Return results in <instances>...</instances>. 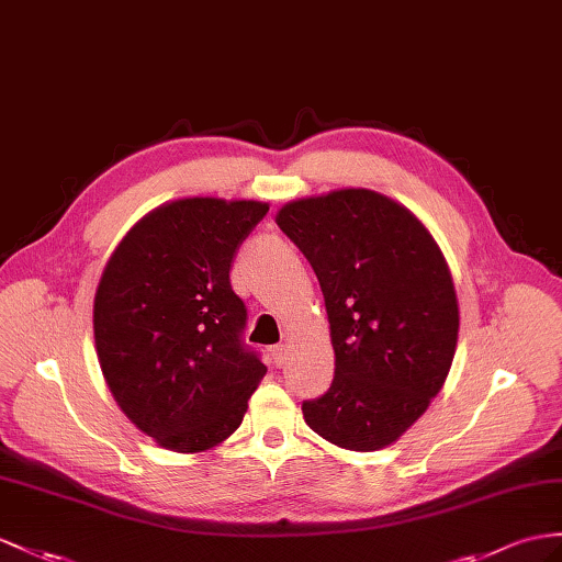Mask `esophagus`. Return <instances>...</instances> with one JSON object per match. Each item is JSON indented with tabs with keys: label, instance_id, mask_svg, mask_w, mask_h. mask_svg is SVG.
Returning <instances> with one entry per match:
<instances>
[{
	"label": "esophagus",
	"instance_id": "esophagus-1",
	"mask_svg": "<svg viewBox=\"0 0 562 562\" xmlns=\"http://www.w3.org/2000/svg\"><path fill=\"white\" fill-rule=\"evenodd\" d=\"M271 358H273V364L281 367L285 360H289V344H279L271 348Z\"/></svg>",
	"mask_w": 562,
	"mask_h": 562
}]
</instances>
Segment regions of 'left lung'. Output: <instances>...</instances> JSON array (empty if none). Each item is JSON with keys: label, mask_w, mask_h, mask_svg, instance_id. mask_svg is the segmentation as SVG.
<instances>
[{"label": "left lung", "mask_w": 562, "mask_h": 562, "mask_svg": "<svg viewBox=\"0 0 562 562\" xmlns=\"http://www.w3.org/2000/svg\"><path fill=\"white\" fill-rule=\"evenodd\" d=\"M277 224L317 273L334 381L303 417L346 450L386 448L427 413L456 358L453 277L429 228L386 195L340 188L285 202Z\"/></svg>", "instance_id": "1"}]
</instances>
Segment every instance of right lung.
I'll list each match as a JSON object with an SVG mask.
<instances>
[{"mask_svg":"<svg viewBox=\"0 0 562 562\" xmlns=\"http://www.w3.org/2000/svg\"><path fill=\"white\" fill-rule=\"evenodd\" d=\"M267 212L257 200L164 202L104 265L92 305L104 381L121 413L173 453L224 443L267 374L240 344L248 312L228 279Z\"/></svg>","mask_w":562,"mask_h":562,"instance_id":"1","label":"right lung"}]
</instances>
